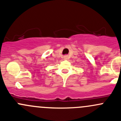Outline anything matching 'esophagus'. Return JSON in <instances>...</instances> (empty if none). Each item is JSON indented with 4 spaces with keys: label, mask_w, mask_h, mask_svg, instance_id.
Here are the masks:
<instances>
[{
    "label": "esophagus",
    "mask_w": 121,
    "mask_h": 121,
    "mask_svg": "<svg viewBox=\"0 0 121 121\" xmlns=\"http://www.w3.org/2000/svg\"><path fill=\"white\" fill-rule=\"evenodd\" d=\"M67 58H68V56H64V59H65V60H66Z\"/></svg>",
    "instance_id": "obj_1"
}]
</instances>
